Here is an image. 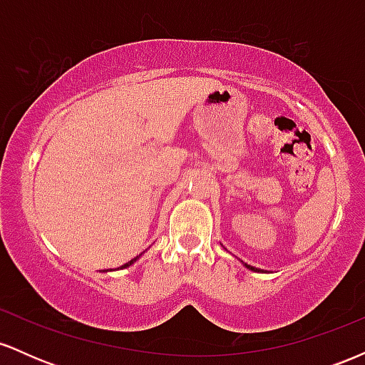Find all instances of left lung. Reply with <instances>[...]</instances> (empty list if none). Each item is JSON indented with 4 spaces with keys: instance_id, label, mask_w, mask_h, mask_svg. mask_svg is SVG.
I'll list each match as a JSON object with an SVG mask.
<instances>
[{
    "instance_id": "obj_1",
    "label": "left lung",
    "mask_w": 365,
    "mask_h": 365,
    "mask_svg": "<svg viewBox=\"0 0 365 365\" xmlns=\"http://www.w3.org/2000/svg\"><path fill=\"white\" fill-rule=\"evenodd\" d=\"M245 267H247V269H250V271H255V267H252V266H249V264H245Z\"/></svg>"
}]
</instances>
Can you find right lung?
Masks as SVG:
<instances>
[{"mask_svg":"<svg viewBox=\"0 0 365 365\" xmlns=\"http://www.w3.org/2000/svg\"><path fill=\"white\" fill-rule=\"evenodd\" d=\"M139 257H140V255H137V257H135V259H132V261H130L128 264H125V266H121V267H128V266H132V264H133V262H137V259H139Z\"/></svg>","mask_w":365,"mask_h":365,"instance_id":"obj_1","label":"right lung"}]
</instances>
